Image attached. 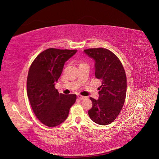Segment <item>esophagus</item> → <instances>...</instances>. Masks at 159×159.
Masks as SVG:
<instances>
[{
	"mask_svg": "<svg viewBox=\"0 0 159 159\" xmlns=\"http://www.w3.org/2000/svg\"><path fill=\"white\" fill-rule=\"evenodd\" d=\"M78 98L81 100V99H84L85 98L84 97V96H82V95H78Z\"/></svg>",
	"mask_w": 159,
	"mask_h": 159,
	"instance_id": "esophagus-1",
	"label": "esophagus"
}]
</instances>
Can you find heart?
I'll list each match as a JSON object with an SVG mask.
<instances>
[{
  "mask_svg": "<svg viewBox=\"0 0 159 159\" xmlns=\"http://www.w3.org/2000/svg\"><path fill=\"white\" fill-rule=\"evenodd\" d=\"M84 64V63H83V62H81V63L80 64V65H81V64Z\"/></svg>",
  "mask_w": 159,
  "mask_h": 159,
  "instance_id": "heart-1",
  "label": "heart"
}]
</instances>
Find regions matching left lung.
I'll list each match as a JSON object with an SVG mask.
<instances>
[{"instance_id":"1","label":"left lung","mask_w":159,"mask_h":159,"mask_svg":"<svg viewBox=\"0 0 159 159\" xmlns=\"http://www.w3.org/2000/svg\"><path fill=\"white\" fill-rule=\"evenodd\" d=\"M84 52L95 60V75L102 81L99 99L90 98L93 105L88 111L95 123L107 125L120 113L126 98L127 78L121 61L110 50L98 48Z\"/></svg>"}]
</instances>
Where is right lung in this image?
I'll return each instance as SVG.
<instances>
[{
	"instance_id": "add662e5",
	"label": "right lung",
	"mask_w": 159,
	"mask_h": 159,
	"mask_svg": "<svg viewBox=\"0 0 159 159\" xmlns=\"http://www.w3.org/2000/svg\"><path fill=\"white\" fill-rule=\"evenodd\" d=\"M76 52L77 50L47 49L36 57L28 71V99L38 119L48 127H56L63 123L75 102L76 95L59 93L54 85L61 75L65 62Z\"/></svg>"
}]
</instances>
